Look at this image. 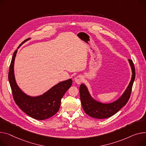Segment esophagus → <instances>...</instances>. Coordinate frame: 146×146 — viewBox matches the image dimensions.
<instances>
[{
  "instance_id": "esophagus-1",
  "label": "esophagus",
  "mask_w": 146,
  "mask_h": 146,
  "mask_svg": "<svg viewBox=\"0 0 146 146\" xmlns=\"http://www.w3.org/2000/svg\"><path fill=\"white\" fill-rule=\"evenodd\" d=\"M74 81L76 82V83H77V84H80L82 81H83V77L81 75H78L77 76L75 79H74Z\"/></svg>"
}]
</instances>
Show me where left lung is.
Wrapping results in <instances>:
<instances>
[{"label": "left lung", "mask_w": 146, "mask_h": 146, "mask_svg": "<svg viewBox=\"0 0 146 146\" xmlns=\"http://www.w3.org/2000/svg\"><path fill=\"white\" fill-rule=\"evenodd\" d=\"M128 60L132 70L131 79L127 88L120 98L116 101L108 104L96 101L92 98L88 89L84 84H82L80 86L79 92L82 105L84 111L87 115L95 119H107L119 111L127 104L130 98L132 87L135 77L134 63L132 60L129 59Z\"/></svg>", "instance_id": "1"}]
</instances>
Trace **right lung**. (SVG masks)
<instances>
[{"label": "right lung", "instance_id": "1", "mask_svg": "<svg viewBox=\"0 0 146 146\" xmlns=\"http://www.w3.org/2000/svg\"><path fill=\"white\" fill-rule=\"evenodd\" d=\"M28 40L29 38L23 41L19 47ZM17 51L16 50L13 53L8 74L9 83L16 104L23 111L35 119L43 120L52 117L59 111L61 99L71 87L72 80L60 82L39 96L31 97L26 94L18 87L15 78L14 62Z\"/></svg>", "mask_w": 146, "mask_h": 146}]
</instances>
